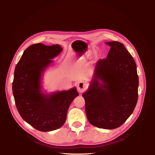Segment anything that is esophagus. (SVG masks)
<instances>
[{"label": "esophagus", "instance_id": "esophagus-1", "mask_svg": "<svg viewBox=\"0 0 155 155\" xmlns=\"http://www.w3.org/2000/svg\"><path fill=\"white\" fill-rule=\"evenodd\" d=\"M86 88H87V84L85 82L79 81L77 84V88H78V91L79 92H83L85 91Z\"/></svg>", "mask_w": 155, "mask_h": 155}]
</instances>
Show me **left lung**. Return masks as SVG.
<instances>
[{"label":"left lung","mask_w":155,"mask_h":155,"mask_svg":"<svg viewBox=\"0 0 155 155\" xmlns=\"http://www.w3.org/2000/svg\"><path fill=\"white\" fill-rule=\"evenodd\" d=\"M107 58L98 61L85 100L87 119L98 128H118L133 113L138 101L137 64L124 45L107 42Z\"/></svg>","instance_id":"left-lung-1"}]
</instances>
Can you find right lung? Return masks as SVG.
<instances>
[{
    "instance_id": "1",
    "label": "right lung",
    "mask_w": 155,
    "mask_h": 155,
    "mask_svg": "<svg viewBox=\"0 0 155 155\" xmlns=\"http://www.w3.org/2000/svg\"><path fill=\"white\" fill-rule=\"evenodd\" d=\"M62 50L59 45H32L24 51L14 72L12 90L17 109L26 122L43 132L61 127L70 105L79 96L76 87L50 94L42 90L44 72Z\"/></svg>"
}]
</instances>
